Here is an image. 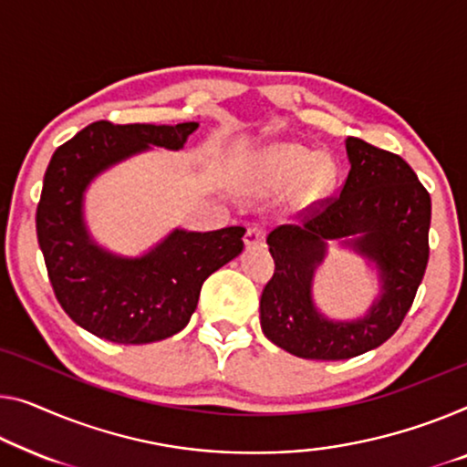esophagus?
Wrapping results in <instances>:
<instances>
[{
  "instance_id": "1",
  "label": "esophagus",
  "mask_w": 467,
  "mask_h": 467,
  "mask_svg": "<svg viewBox=\"0 0 467 467\" xmlns=\"http://www.w3.org/2000/svg\"><path fill=\"white\" fill-rule=\"evenodd\" d=\"M245 245L247 247L264 245V231H260V228H249V231L245 233Z\"/></svg>"
}]
</instances>
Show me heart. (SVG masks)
<instances>
[{
  "label": "heart",
  "instance_id": "obj_1",
  "mask_svg": "<svg viewBox=\"0 0 467 467\" xmlns=\"http://www.w3.org/2000/svg\"><path fill=\"white\" fill-rule=\"evenodd\" d=\"M257 171L273 189H291V203L308 207L331 192L337 165L329 155H315L300 144H275L257 157Z\"/></svg>",
  "mask_w": 467,
  "mask_h": 467
}]
</instances>
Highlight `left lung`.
I'll return each mask as SVG.
<instances>
[{"label":"left lung","mask_w":467,"mask_h":467,"mask_svg":"<svg viewBox=\"0 0 467 467\" xmlns=\"http://www.w3.org/2000/svg\"><path fill=\"white\" fill-rule=\"evenodd\" d=\"M346 152L350 171L342 192L312 207L302 224L278 226L266 239L275 275L262 291L260 325L270 342L300 358L344 360L384 344L407 317L428 266L432 201L411 165L352 136ZM333 238L380 273L379 300L354 322H329L311 300V276Z\"/></svg>","instance_id":"left-lung-1"}]
</instances>
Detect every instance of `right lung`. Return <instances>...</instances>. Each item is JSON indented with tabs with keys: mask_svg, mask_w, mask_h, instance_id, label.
<instances>
[{
	"mask_svg": "<svg viewBox=\"0 0 467 467\" xmlns=\"http://www.w3.org/2000/svg\"><path fill=\"white\" fill-rule=\"evenodd\" d=\"M199 123L96 121L56 149L37 205V241L56 300L96 337L150 344L189 325L203 281L243 252V226L176 228L140 257L100 247L83 220V194L109 167L161 146L180 150Z\"/></svg>",
	"mask_w": 467,
	"mask_h": 467,
	"instance_id": "add662e5",
	"label": "right lung"
}]
</instances>
